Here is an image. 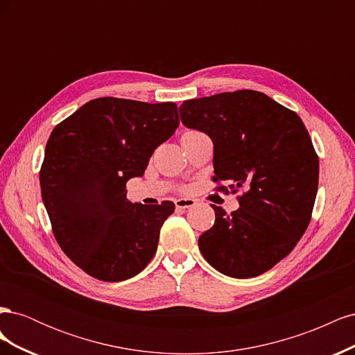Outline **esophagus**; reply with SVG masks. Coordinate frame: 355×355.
Instances as JSON below:
<instances>
[{"instance_id": "esophagus-1", "label": "esophagus", "mask_w": 355, "mask_h": 355, "mask_svg": "<svg viewBox=\"0 0 355 355\" xmlns=\"http://www.w3.org/2000/svg\"><path fill=\"white\" fill-rule=\"evenodd\" d=\"M175 204H176V209L185 210V209H189L192 206H196V200L194 198H178L175 201Z\"/></svg>"}]
</instances>
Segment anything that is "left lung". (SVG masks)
<instances>
[{
  "instance_id": "1",
  "label": "left lung",
  "mask_w": 355,
  "mask_h": 355,
  "mask_svg": "<svg viewBox=\"0 0 355 355\" xmlns=\"http://www.w3.org/2000/svg\"><path fill=\"white\" fill-rule=\"evenodd\" d=\"M179 114L211 139L213 179L245 189L231 214L211 204L214 225L198 239L204 259L232 278L266 272L295 249L314 207L318 157L302 120L254 90L185 101Z\"/></svg>"
}]
</instances>
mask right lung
Returning <instances> with one entry per match:
<instances>
[{
  "instance_id": "1",
  "label": "right lung",
  "mask_w": 355,
  "mask_h": 355,
  "mask_svg": "<svg viewBox=\"0 0 355 355\" xmlns=\"http://www.w3.org/2000/svg\"><path fill=\"white\" fill-rule=\"evenodd\" d=\"M178 125L173 102L99 98L53 128L40 171L41 197L59 245L84 272L115 283L151 262L175 204H133L125 184L144 176L157 146Z\"/></svg>"
}]
</instances>
